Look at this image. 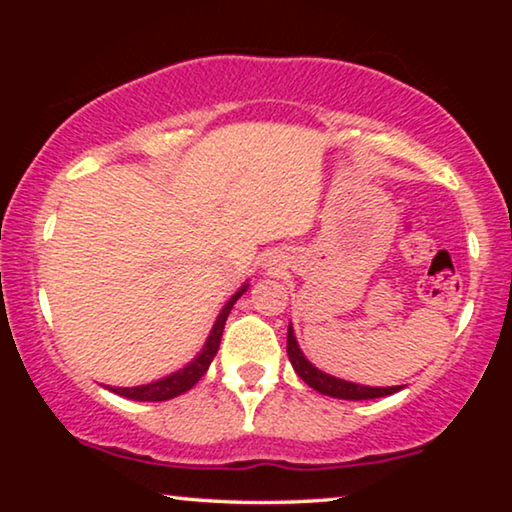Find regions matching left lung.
Masks as SVG:
<instances>
[{"label":"left lung","mask_w":512,"mask_h":512,"mask_svg":"<svg viewBox=\"0 0 512 512\" xmlns=\"http://www.w3.org/2000/svg\"><path fill=\"white\" fill-rule=\"evenodd\" d=\"M286 354H289L291 366L298 373L300 380H303L305 384H310L314 391H319V394H324V396L345 398V401H368V398L391 396V394H396V391L403 389V387H366V384L340 380V377H333V375L324 373V370L314 368L312 363L305 359V354L300 352L291 324H289V335H286Z\"/></svg>","instance_id":"1"}]
</instances>
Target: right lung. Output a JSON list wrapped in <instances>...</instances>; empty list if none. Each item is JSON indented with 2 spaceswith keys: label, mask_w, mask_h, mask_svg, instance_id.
Returning <instances> with one entry per match:
<instances>
[{
  "label": "right lung",
  "mask_w": 512,
  "mask_h": 512,
  "mask_svg": "<svg viewBox=\"0 0 512 512\" xmlns=\"http://www.w3.org/2000/svg\"><path fill=\"white\" fill-rule=\"evenodd\" d=\"M247 289H249V284H244L242 289L237 291L235 296L230 298L226 305H223L221 314L214 321V328H212V331H209V338L205 342V347H202V352L195 356V359L188 363V366L177 370V373L163 377V380H156V382H151V384H142V387H107V389L114 391V394H118V396H123V398H132V401H151V403L170 401V398L184 394V391L191 389L193 384L198 382L200 377L207 373L209 363H212L216 352H219L223 326H226L228 314H230V310H233V305L237 303V300H240V296Z\"/></svg>",
  "instance_id": "1"
}]
</instances>
